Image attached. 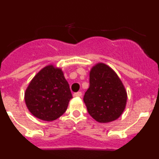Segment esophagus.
<instances>
[{
	"label": "esophagus",
	"mask_w": 159,
	"mask_h": 159,
	"mask_svg": "<svg viewBox=\"0 0 159 159\" xmlns=\"http://www.w3.org/2000/svg\"><path fill=\"white\" fill-rule=\"evenodd\" d=\"M82 95V93L80 92H75V93L73 94V96L74 97H80Z\"/></svg>",
	"instance_id": "34e87169"
}]
</instances>
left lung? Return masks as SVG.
<instances>
[{
    "label": "left lung",
    "instance_id": "1",
    "mask_svg": "<svg viewBox=\"0 0 159 159\" xmlns=\"http://www.w3.org/2000/svg\"><path fill=\"white\" fill-rule=\"evenodd\" d=\"M127 99V91L116 71L102 63L92 67L84 96L90 116L99 123L114 121L123 114Z\"/></svg>",
    "mask_w": 159,
    "mask_h": 159
}]
</instances>
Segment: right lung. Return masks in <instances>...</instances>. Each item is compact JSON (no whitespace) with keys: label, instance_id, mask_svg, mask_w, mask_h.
<instances>
[{"label":"right lung","instance_id":"obj_1","mask_svg":"<svg viewBox=\"0 0 159 159\" xmlns=\"http://www.w3.org/2000/svg\"><path fill=\"white\" fill-rule=\"evenodd\" d=\"M72 98L61 68L52 64L42 68L25 92V104L32 115L43 121H53L67 110Z\"/></svg>","mask_w":159,"mask_h":159}]
</instances>
